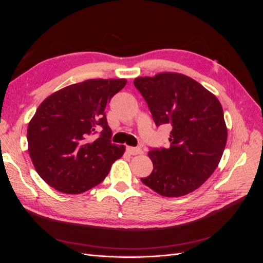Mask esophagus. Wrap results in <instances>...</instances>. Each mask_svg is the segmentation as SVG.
<instances>
[{"instance_id": "esophagus-1", "label": "esophagus", "mask_w": 263, "mask_h": 263, "mask_svg": "<svg viewBox=\"0 0 263 263\" xmlns=\"http://www.w3.org/2000/svg\"><path fill=\"white\" fill-rule=\"evenodd\" d=\"M126 151L127 153H128L129 155H133V156H135V155H139V154H141L142 151H141V148H135V147H126Z\"/></svg>"}]
</instances>
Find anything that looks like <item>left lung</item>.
<instances>
[{"instance_id":"1","label":"left lung","mask_w":263,"mask_h":263,"mask_svg":"<svg viewBox=\"0 0 263 263\" xmlns=\"http://www.w3.org/2000/svg\"><path fill=\"white\" fill-rule=\"evenodd\" d=\"M134 85L145 99L156 126L172 127L170 146L150 149L154 170L141 182L166 197L193 192L217 168L226 146L227 128L219 101L180 73L136 78Z\"/></svg>"}]
</instances>
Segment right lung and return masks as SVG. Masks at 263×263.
Here are the masks:
<instances>
[{"label":"right lung","instance_id":"obj_1","mask_svg":"<svg viewBox=\"0 0 263 263\" xmlns=\"http://www.w3.org/2000/svg\"><path fill=\"white\" fill-rule=\"evenodd\" d=\"M125 79H93L54 92L28 124V153L41 178L59 192L80 194L105 179L124 146L110 140L105 108Z\"/></svg>","mask_w":263,"mask_h":263}]
</instances>
